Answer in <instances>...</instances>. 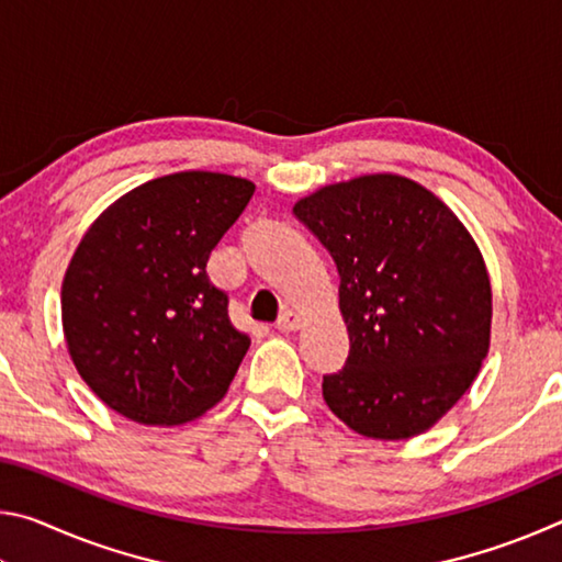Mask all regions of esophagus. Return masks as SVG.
Listing matches in <instances>:
<instances>
[{"instance_id": "obj_1", "label": "esophagus", "mask_w": 562, "mask_h": 562, "mask_svg": "<svg viewBox=\"0 0 562 562\" xmlns=\"http://www.w3.org/2000/svg\"><path fill=\"white\" fill-rule=\"evenodd\" d=\"M300 325H302V317L297 315V312L294 310H284L282 315L278 317V327L280 331H294V329H300Z\"/></svg>"}]
</instances>
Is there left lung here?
Returning a JSON list of instances; mask_svg holds the SVG:
<instances>
[{
    "label": "left lung",
    "instance_id": "1",
    "mask_svg": "<svg viewBox=\"0 0 562 562\" xmlns=\"http://www.w3.org/2000/svg\"><path fill=\"white\" fill-rule=\"evenodd\" d=\"M292 213L339 272L349 357L322 379L331 414L382 441L431 429L491 345V280L471 233L431 190L394 173L325 186Z\"/></svg>",
    "mask_w": 562,
    "mask_h": 562
}]
</instances>
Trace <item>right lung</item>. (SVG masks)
<instances>
[{"instance_id": "right-lung-1", "label": "right lung", "mask_w": 562, "mask_h": 562, "mask_svg": "<svg viewBox=\"0 0 562 562\" xmlns=\"http://www.w3.org/2000/svg\"><path fill=\"white\" fill-rule=\"evenodd\" d=\"M252 193L227 173H170L121 195L81 237L61 282L64 339L116 414L176 426L225 396L250 337L205 265Z\"/></svg>"}]
</instances>
